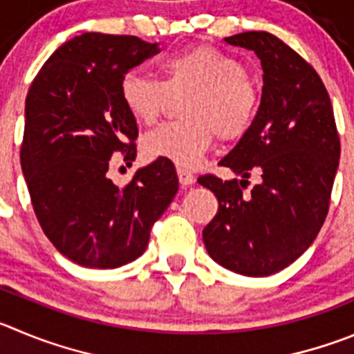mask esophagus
<instances>
[{
	"label": "esophagus",
	"instance_id": "obj_1",
	"mask_svg": "<svg viewBox=\"0 0 354 354\" xmlns=\"http://www.w3.org/2000/svg\"><path fill=\"white\" fill-rule=\"evenodd\" d=\"M178 180L183 187H190V185L196 183V176L188 169H183V167H178Z\"/></svg>",
	"mask_w": 354,
	"mask_h": 354
}]
</instances>
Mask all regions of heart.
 I'll list each match as a JSON object with an SVG mask.
<instances>
[{"label":"heart","instance_id":"heart-1","mask_svg":"<svg viewBox=\"0 0 354 354\" xmlns=\"http://www.w3.org/2000/svg\"><path fill=\"white\" fill-rule=\"evenodd\" d=\"M162 80L131 69L122 77L120 99L138 124L153 125L171 99H183L180 117L148 132L141 141L148 158L178 166L199 164L214 141H237L252 129L260 108V88L232 55L199 45L160 62Z\"/></svg>","mask_w":354,"mask_h":354}]
</instances>
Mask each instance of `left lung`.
I'll use <instances>...</instances> for the list:
<instances>
[{
    "instance_id": "obj_1",
    "label": "left lung",
    "mask_w": 354,
    "mask_h": 354,
    "mask_svg": "<svg viewBox=\"0 0 354 354\" xmlns=\"http://www.w3.org/2000/svg\"><path fill=\"white\" fill-rule=\"evenodd\" d=\"M262 62L259 115L220 166L243 180L204 174L199 183L218 199L204 227L211 259L243 276H270L295 262L323 227L339 167L341 141L322 78L306 59L266 31L225 38ZM252 170L263 181L244 194Z\"/></svg>"
}]
</instances>
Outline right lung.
<instances>
[{
	"label": "right lung",
	"mask_w": 354,
	"mask_h": 354,
	"mask_svg": "<svg viewBox=\"0 0 354 354\" xmlns=\"http://www.w3.org/2000/svg\"><path fill=\"white\" fill-rule=\"evenodd\" d=\"M158 52L138 36L85 32L48 57L26 97L21 166L45 236L66 259L115 269L145 253L150 230L178 192L171 160L157 158L124 187L111 157L136 158V120L122 77Z\"/></svg>",
	"instance_id": "add662e5"
}]
</instances>
